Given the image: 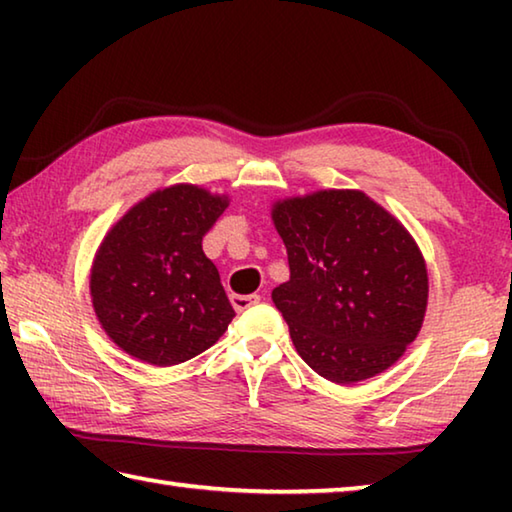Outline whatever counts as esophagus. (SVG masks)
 Returning <instances> with one entry per match:
<instances>
[{
    "label": "esophagus",
    "instance_id": "obj_1",
    "mask_svg": "<svg viewBox=\"0 0 512 512\" xmlns=\"http://www.w3.org/2000/svg\"><path fill=\"white\" fill-rule=\"evenodd\" d=\"M248 293H253L250 289H235V298H246ZM250 298V296H248Z\"/></svg>",
    "mask_w": 512,
    "mask_h": 512
}]
</instances>
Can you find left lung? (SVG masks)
<instances>
[{
	"instance_id": "1",
	"label": "left lung",
	"mask_w": 512,
	"mask_h": 512,
	"mask_svg": "<svg viewBox=\"0 0 512 512\" xmlns=\"http://www.w3.org/2000/svg\"><path fill=\"white\" fill-rule=\"evenodd\" d=\"M228 201L201 187L155 192L103 239L90 293L106 334L151 366H178L221 339L235 318L203 237Z\"/></svg>"
}]
</instances>
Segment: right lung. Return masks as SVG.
<instances>
[{
  "label": "right lung",
  "instance_id": "obj_1",
  "mask_svg": "<svg viewBox=\"0 0 512 512\" xmlns=\"http://www.w3.org/2000/svg\"><path fill=\"white\" fill-rule=\"evenodd\" d=\"M289 282L273 302L302 361L336 384L368 379L402 357L427 311L418 246L361 192H318L275 205Z\"/></svg>",
  "mask_w": 512,
  "mask_h": 512
}]
</instances>
